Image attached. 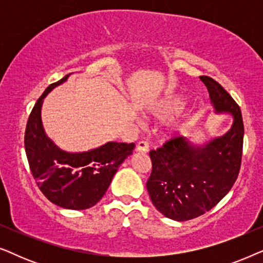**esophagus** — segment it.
Instances as JSON below:
<instances>
[{"label": "esophagus", "instance_id": "obj_1", "mask_svg": "<svg viewBox=\"0 0 263 263\" xmlns=\"http://www.w3.org/2000/svg\"><path fill=\"white\" fill-rule=\"evenodd\" d=\"M148 149H149V145L146 140H141V141H139L138 146H136V151H139V152H148Z\"/></svg>", "mask_w": 263, "mask_h": 263}]
</instances>
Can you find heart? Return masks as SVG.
Instances as JSON below:
<instances>
[{
  "instance_id": "heart-1",
  "label": "heart",
  "mask_w": 263,
  "mask_h": 263,
  "mask_svg": "<svg viewBox=\"0 0 263 263\" xmlns=\"http://www.w3.org/2000/svg\"><path fill=\"white\" fill-rule=\"evenodd\" d=\"M183 107V100L178 97H167L159 103L154 104L153 106L149 107L151 114L158 117H166L170 116L171 114H175Z\"/></svg>"
}]
</instances>
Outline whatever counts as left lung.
<instances>
[{"label": "left lung", "mask_w": 263, "mask_h": 263, "mask_svg": "<svg viewBox=\"0 0 263 263\" xmlns=\"http://www.w3.org/2000/svg\"><path fill=\"white\" fill-rule=\"evenodd\" d=\"M200 79L215 111L231 114L233 124L204 146H194L178 136L149 152L152 172L146 186L151 200L161 214L177 221L212 210L235 184L242 163L244 125L239 105L214 79Z\"/></svg>", "instance_id": "8db88e82"}]
</instances>
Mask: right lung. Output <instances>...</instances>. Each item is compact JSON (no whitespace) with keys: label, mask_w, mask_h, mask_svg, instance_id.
I'll list each match as a JSON object with an SVG mask.
<instances>
[{"label":"right lung","mask_w":263,"mask_h":263,"mask_svg":"<svg viewBox=\"0 0 263 263\" xmlns=\"http://www.w3.org/2000/svg\"><path fill=\"white\" fill-rule=\"evenodd\" d=\"M68 77L50 85L34 104L25 130V151L32 176L46 199L67 210H87L104 196L135 143L107 142L82 153L60 149L45 135L41 109L46 95Z\"/></svg>","instance_id":"right-lung-1"}]
</instances>
